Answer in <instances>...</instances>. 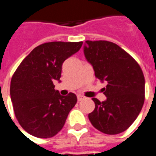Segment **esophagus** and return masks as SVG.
Listing matches in <instances>:
<instances>
[{
	"label": "esophagus",
	"mask_w": 156,
	"mask_h": 156,
	"mask_svg": "<svg viewBox=\"0 0 156 156\" xmlns=\"http://www.w3.org/2000/svg\"><path fill=\"white\" fill-rule=\"evenodd\" d=\"M84 98H85L82 96V95H77V99H78V101H79V102H80V101H81V100H83Z\"/></svg>",
	"instance_id": "34e87169"
}]
</instances>
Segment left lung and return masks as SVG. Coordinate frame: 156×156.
Listing matches in <instances>:
<instances>
[{"label": "left lung", "mask_w": 156, "mask_h": 156, "mask_svg": "<svg viewBox=\"0 0 156 156\" xmlns=\"http://www.w3.org/2000/svg\"><path fill=\"white\" fill-rule=\"evenodd\" d=\"M85 58L95 76L106 83L100 102L95 98V109L88 115L92 125L106 134L121 133L137 119L144 102V76L141 68L116 44L107 41H87Z\"/></svg>", "instance_id": "obj_1"}]
</instances>
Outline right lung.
<instances>
[{
    "instance_id": "right-lung-1",
    "label": "right lung",
    "mask_w": 156,
    "mask_h": 156,
    "mask_svg": "<svg viewBox=\"0 0 156 156\" xmlns=\"http://www.w3.org/2000/svg\"><path fill=\"white\" fill-rule=\"evenodd\" d=\"M81 46V41L41 44L16 69L11 80V100L16 118L28 133L47 138L63 128L77 98L73 92L60 95L53 81H61L63 63Z\"/></svg>"
}]
</instances>
